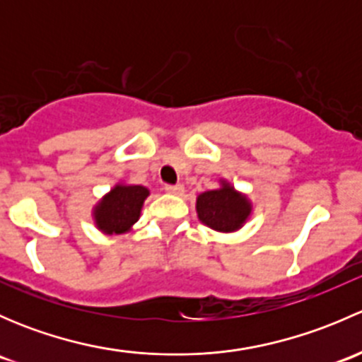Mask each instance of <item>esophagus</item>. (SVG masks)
Masks as SVG:
<instances>
[{
    "label": "esophagus",
    "mask_w": 362,
    "mask_h": 362,
    "mask_svg": "<svg viewBox=\"0 0 362 362\" xmlns=\"http://www.w3.org/2000/svg\"><path fill=\"white\" fill-rule=\"evenodd\" d=\"M164 191L170 192V194H182L184 192V185L182 184H177V185H164Z\"/></svg>",
    "instance_id": "1"
}]
</instances>
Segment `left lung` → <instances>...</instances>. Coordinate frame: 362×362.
Masks as SVG:
<instances>
[{"mask_svg":"<svg viewBox=\"0 0 362 362\" xmlns=\"http://www.w3.org/2000/svg\"><path fill=\"white\" fill-rule=\"evenodd\" d=\"M198 217L203 224L215 231H235L250 214V204L243 196L235 192L228 184L217 191H208L198 196L196 203Z\"/></svg>","mask_w":362,"mask_h":362,"instance_id":"8db88e82","label":"left lung"}]
</instances>
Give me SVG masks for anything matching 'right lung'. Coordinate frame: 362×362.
<instances>
[{"label":"right lung","mask_w":362,"mask_h":362,"mask_svg":"<svg viewBox=\"0 0 362 362\" xmlns=\"http://www.w3.org/2000/svg\"><path fill=\"white\" fill-rule=\"evenodd\" d=\"M147 196L148 191L141 185H117L96 206L94 218L98 228L108 235L127 231L140 217L141 204Z\"/></svg>","instance_id":"obj_1"}]
</instances>
